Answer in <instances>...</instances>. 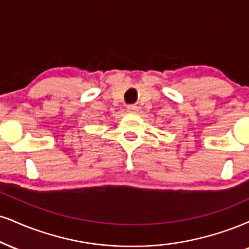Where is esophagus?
Returning a JSON list of instances; mask_svg holds the SVG:
<instances>
[{"mask_svg":"<svg viewBox=\"0 0 249 249\" xmlns=\"http://www.w3.org/2000/svg\"><path fill=\"white\" fill-rule=\"evenodd\" d=\"M127 111L131 113H136L138 111V107L134 106V104H131V106H127Z\"/></svg>","mask_w":249,"mask_h":249,"instance_id":"obj_1","label":"esophagus"}]
</instances>
